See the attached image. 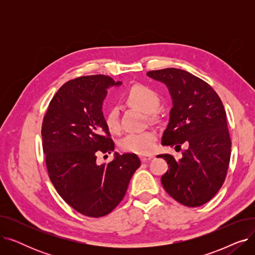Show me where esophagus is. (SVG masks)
Listing matches in <instances>:
<instances>
[{"instance_id": "1", "label": "esophagus", "mask_w": 255, "mask_h": 255, "mask_svg": "<svg viewBox=\"0 0 255 255\" xmlns=\"http://www.w3.org/2000/svg\"><path fill=\"white\" fill-rule=\"evenodd\" d=\"M154 156H152V155H149V156H140V160H141V162H148V161H150V160L153 158Z\"/></svg>"}]
</instances>
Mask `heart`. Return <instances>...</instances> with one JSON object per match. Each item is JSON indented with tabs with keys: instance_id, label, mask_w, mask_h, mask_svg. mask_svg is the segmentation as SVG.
<instances>
[{
	"instance_id": "1",
	"label": "heart",
	"mask_w": 255,
	"mask_h": 255,
	"mask_svg": "<svg viewBox=\"0 0 255 255\" xmlns=\"http://www.w3.org/2000/svg\"><path fill=\"white\" fill-rule=\"evenodd\" d=\"M125 100L146 114L155 112L160 103L157 92L148 86L140 84L133 85L128 89L125 94ZM105 124L112 132H118L120 130L119 111L117 107H112L106 114ZM156 139L157 136L154 131L130 133L121 140L120 146L123 151L144 155L154 150Z\"/></svg>"
}]
</instances>
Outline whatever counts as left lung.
Here are the masks:
<instances>
[{"mask_svg": "<svg viewBox=\"0 0 255 255\" xmlns=\"http://www.w3.org/2000/svg\"><path fill=\"white\" fill-rule=\"evenodd\" d=\"M149 77L163 83L172 107L162 144L181 150L182 158L158 155L168 170L161 177L165 191L186 207H199L215 195L230 165L232 141L221 99L205 80L177 68L153 70Z\"/></svg>", "mask_w": 255, "mask_h": 255, "instance_id": "8db88e82", "label": "left lung"}]
</instances>
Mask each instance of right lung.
I'll use <instances>...</instances> for the list:
<instances>
[{
	"label": "right lung",
	"mask_w": 255,
	"mask_h": 255,
	"mask_svg": "<svg viewBox=\"0 0 255 255\" xmlns=\"http://www.w3.org/2000/svg\"><path fill=\"white\" fill-rule=\"evenodd\" d=\"M121 84L102 74L71 79L56 93L43 118L42 146L49 179L65 202L88 217L110 214L140 166L139 158L130 153L116 152L110 163L96 161L99 154L115 150L102 103L107 89Z\"/></svg>",
	"instance_id": "1"
}]
</instances>
